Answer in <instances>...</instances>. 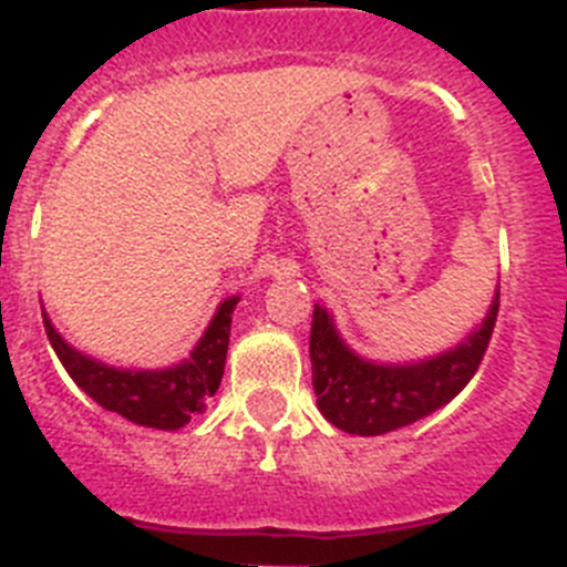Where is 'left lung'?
Masks as SVG:
<instances>
[{
  "label": "left lung",
  "mask_w": 567,
  "mask_h": 567,
  "mask_svg": "<svg viewBox=\"0 0 567 567\" xmlns=\"http://www.w3.org/2000/svg\"><path fill=\"white\" fill-rule=\"evenodd\" d=\"M499 288L488 313L461 344L404 364L361 359L344 344L333 316L316 305L310 324V364L319 412L350 435H384L449 404L481 367L497 321Z\"/></svg>",
  "instance_id": "left-lung-1"
}]
</instances>
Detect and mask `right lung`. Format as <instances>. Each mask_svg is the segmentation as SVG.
I'll list each match as a JSON object with an SVG mask.
<instances>
[{
	"label": "right lung",
	"mask_w": 567,
	"mask_h": 567,
	"mask_svg": "<svg viewBox=\"0 0 567 567\" xmlns=\"http://www.w3.org/2000/svg\"><path fill=\"white\" fill-rule=\"evenodd\" d=\"M237 302L239 296H228L226 302H220L192 355L163 370H124V367H110L93 355H84L70 341L61 339L44 310L42 316L55 355L70 372V379L93 398L95 404L118 412L137 426L181 430L192 421V415L206 410V398H212L220 386L228 336H231V313Z\"/></svg>",
	"instance_id": "obj_1"
}]
</instances>
